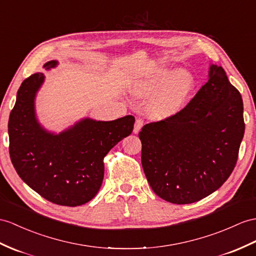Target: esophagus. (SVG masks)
Listing matches in <instances>:
<instances>
[{
    "mask_svg": "<svg viewBox=\"0 0 256 256\" xmlns=\"http://www.w3.org/2000/svg\"><path fill=\"white\" fill-rule=\"evenodd\" d=\"M143 122H143L142 118H136V122H134V134H138L140 132L142 126H143Z\"/></svg>",
    "mask_w": 256,
    "mask_h": 256,
    "instance_id": "1",
    "label": "esophagus"
}]
</instances>
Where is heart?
Segmentation results:
<instances>
[{"label": "heart", "instance_id": "1", "mask_svg": "<svg viewBox=\"0 0 256 256\" xmlns=\"http://www.w3.org/2000/svg\"><path fill=\"white\" fill-rule=\"evenodd\" d=\"M170 76V70H160L139 80L134 86V93L139 98L156 94L151 103V110L155 115L177 113L186 105L194 86L192 76L184 70L176 72L172 78Z\"/></svg>", "mask_w": 256, "mask_h": 256}]
</instances>
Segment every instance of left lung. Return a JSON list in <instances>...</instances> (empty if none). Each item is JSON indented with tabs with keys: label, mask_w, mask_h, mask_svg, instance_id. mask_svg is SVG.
<instances>
[{
	"label": "left lung",
	"mask_w": 256,
	"mask_h": 256,
	"mask_svg": "<svg viewBox=\"0 0 256 256\" xmlns=\"http://www.w3.org/2000/svg\"><path fill=\"white\" fill-rule=\"evenodd\" d=\"M243 102L222 67L175 115L142 127L141 163L152 190L174 204L200 201L232 175L244 134Z\"/></svg>",
	"instance_id": "8db88e82"
}]
</instances>
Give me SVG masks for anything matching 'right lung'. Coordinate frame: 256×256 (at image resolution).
<instances>
[{
  "mask_svg": "<svg viewBox=\"0 0 256 256\" xmlns=\"http://www.w3.org/2000/svg\"><path fill=\"white\" fill-rule=\"evenodd\" d=\"M58 65L51 60L46 70ZM44 81L36 72L18 89L8 120L10 155L17 174L46 200L78 206L96 196L104 177V158L118 142L132 132L134 117L110 122L84 118L55 134L36 120L34 98Z\"/></svg>",
  "mask_w": 256,
  "mask_h": 256,
  "instance_id": "1",
  "label": "right lung"
}]
</instances>
